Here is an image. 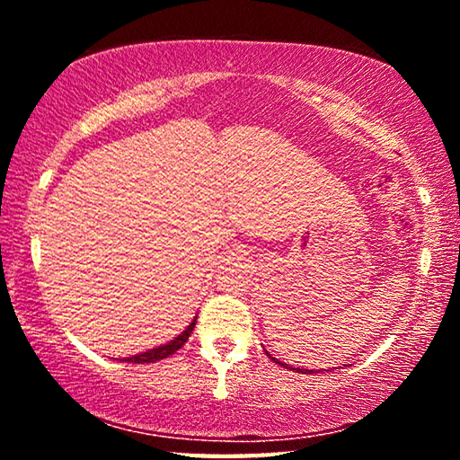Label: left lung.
I'll use <instances>...</instances> for the list:
<instances>
[{
	"label": "left lung",
	"mask_w": 460,
	"mask_h": 460,
	"mask_svg": "<svg viewBox=\"0 0 460 460\" xmlns=\"http://www.w3.org/2000/svg\"><path fill=\"white\" fill-rule=\"evenodd\" d=\"M268 353V351H266ZM268 357H270V353H268ZM270 359H274V357H270ZM276 363H279V365H282V367H286V369H292V371H300V373H314V371H310V369H300V367H288V365L286 363H282V361H278V359H274Z\"/></svg>",
	"instance_id": "obj_1"
}]
</instances>
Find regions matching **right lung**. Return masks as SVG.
Returning a JSON list of instances; mask_svg holds the SVG:
<instances>
[{
	"label": "right lung",
	"mask_w": 460,
	"mask_h": 460,
	"mask_svg": "<svg viewBox=\"0 0 460 460\" xmlns=\"http://www.w3.org/2000/svg\"><path fill=\"white\" fill-rule=\"evenodd\" d=\"M194 324H197V316L192 318V323L186 326V329L178 334V337H174L170 342H166V345H160L155 349H150V351L146 353H139V355H131V357H126L128 363H155L160 359H166V357H170L172 353H176L178 349H181L186 341H189L190 332L194 329Z\"/></svg>",
	"instance_id": "obj_1"
}]
</instances>
